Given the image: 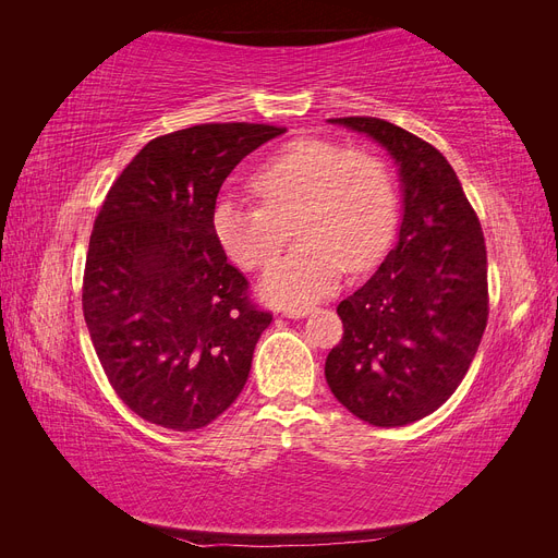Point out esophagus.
Masks as SVG:
<instances>
[{
	"label": "esophagus",
	"mask_w": 558,
	"mask_h": 558,
	"mask_svg": "<svg viewBox=\"0 0 558 558\" xmlns=\"http://www.w3.org/2000/svg\"><path fill=\"white\" fill-rule=\"evenodd\" d=\"M310 312H312V307H307V305H286L281 310V314L289 316V318H302V316H307Z\"/></svg>",
	"instance_id": "obj_1"
}]
</instances>
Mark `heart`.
<instances>
[{"mask_svg": "<svg viewBox=\"0 0 558 558\" xmlns=\"http://www.w3.org/2000/svg\"><path fill=\"white\" fill-rule=\"evenodd\" d=\"M258 199H221L214 207L216 242L244 269H260L289 240H300L267 269L265 293L277 302H310L330 293L342 269H373L398 228V191L386 162L367 148L328 137H300L275 150L248 177Z\"/></svg>", "mask_w": 558, "mask_h": 558, "instance_id": "b5f03b06", "label": "heart"}]
</instances>
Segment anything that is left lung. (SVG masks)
I'll use <instances>...</instances> for the list:
<instances>
[{
	"label": "left lung",
	"mask_w": 558,
	"mask_h": 558,
	"mask_svg": "<svg viewBox=\"0 0 558 558\" xmlns=\"http://www.w3.org/2000/svg\"><path fill=\"white\" fill-rule=\"evenodd\" d=\"M388 148L404 214L396 248L337 305L344 335L326 359L332 396L365 424L433 414L475 359L488 318L486 244L461 181L433 144L381 118H330Z\"/></svg>",
	"instance_id": "obj_1"
}]
</instances>
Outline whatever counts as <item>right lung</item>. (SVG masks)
<instances>
[{
	"mask_svg": "<svg viewBox=\"0 0 558 558\" xmlns=\"http://www.w3.org/2000/svg\"><path fill=\"white\" fill-rule=\"evenodd\" d=\"M286 128L205 123L150 140L109 189L83 269V318L128 408L172 430L205 428L238 400L272 312L216 242L228 174Z\"/></svg>",
	"mask_w": 558,
	"mask_h": 558,
	"instance_id": "obj_1",
	"label": "right lung"
}]
</instances>
